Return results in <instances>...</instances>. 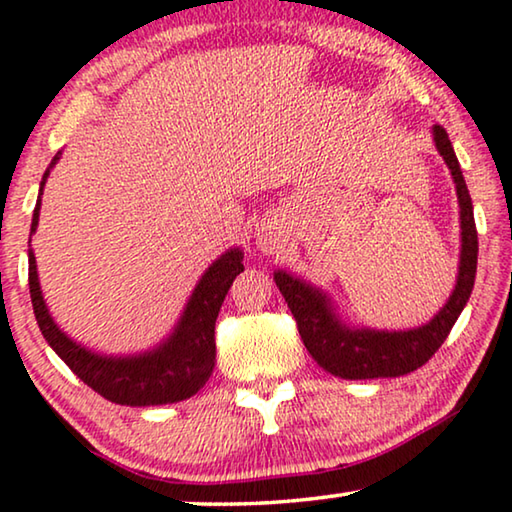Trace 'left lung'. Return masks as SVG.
Listing matches in <instances>:
<instances>
[{"mask_svg": "<svg viewBox=\"0 0 512 512\" xmlns=\"http://www.w3.org/2000/svg\"><path fill=\"white\" fill-rule=\"evenodd\" d=\"M434 141L457 183L459 208H462V262H459L455 292L429 325L410 331L350 329L334 318L327 299L318 290L285 271L273 273L287 308L297 320L306 350L322 369L338 378H397L420 369L441 348L471 297L475 266H478V232H475L471 194L448 132L441 125H434Z\"/></svg>", "mask_w": 512, "mask_h": 512, "instance_id": "1", "label": "left lung"}]
</instances>
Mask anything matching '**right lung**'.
<instances>
[{
    "mask_svg": "<svg viewBox=\"0 0 512 512\" xmlns=\"http://www.w3.org/2000/svg\"><path fill=\"white\" fill-rule=\"evenodd\" d=\"M57 160V157H55ZM53 160V164H55ZM48 171L43 174L46 183ZM34 208L32 232L39 225ZM241 250H229L204 273L187 304L174 336L153 352L139 357H99L62 334L43 304L37 262L30 253V297L39 329L64 364L104 399L120 406H157L190 399L211 378L215 366V320L234 278L243 271Z\"/></svg>",
    "mask_w": 512,
    "mask_h": 512,
    "instance_id": "right-lung-1",
    "label": "right lung"
}]
</instances>
